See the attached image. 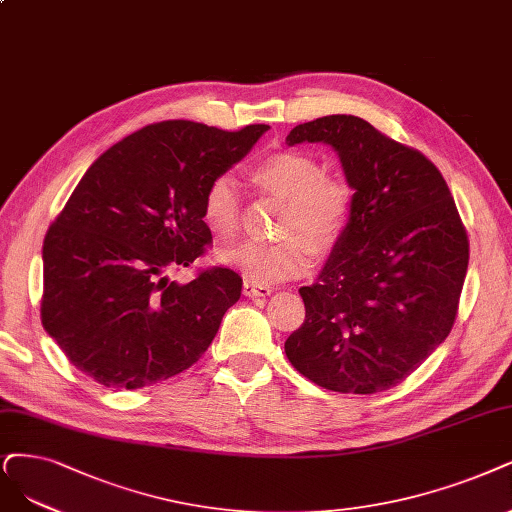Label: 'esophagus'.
I'll return each mask as SVG.
<instances>
[{"mask_svg": "<svg viewBox=\"0 0 512 512\" xmlns=\"http://www.w3.org/2000/svg\"><path fill=\"white\" fill-rule=\"evenodd\" d=\"M242 293H244V297H268L272 293V287L255 285V282H251V280H244Z\"/></svg>", "mask_w": 512, "mask_h": 512, "instance_id": "34e87169", "label": "esophagus"}]
</instances>
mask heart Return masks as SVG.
<instances>
[{
  "instance_id": "1",
  "label": "heart",
  "mask_w": 512,
  "mask_h": 512,
  "mask_svg": "<svg viewBox=\"0 0 512 512\" xmlns=\"http://www.w3.org/2000/svg\"><path fill=\"white\" fill-rule=\"evenodd\" d=\"M261 192L285 200L276 242H242L225 246L219 261L257 285H276L304 276L312 268V251L331 255L346 238L354 217L356 194L339 173L301 149H278L249 168ZM242 200L234 177L217 175L206 185L202 219L217 236L230 238L240 227Z\"/></svg>"
}]
</instances>
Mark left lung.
<instances>
[{"instance_id": "1", "label": "left lung", "mask_w": 512, "mask_h": 512, "mask_svg": "<svg viewBox=\"0 0 512 512\" xmlns=\"http://www.w3.org/2000/svg\"><path fill=\"white\" fill-rule=\"evenodd\" d=\"M337 149L354 217L320 280L299 293L306 320L285 342L320 388L375 394L418 369L451 333L468 270V234L449 187L422 151L356 116L295 126L287 143Z\"/></svg>"}]
</instances>
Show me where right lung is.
<instances>
[{
  "label": "right lung",
  "instance_id": "1",
  "mask_svg": "<svg viewBox=\"0 0 512 512\" xmlns=\"http://www.w3.org/2000/svg\"><path fill=\"white\" fill-rule=\"evenodd\" d=\"M268 128L166 120L86 170L44 238L42 325L69 363L107 388L135 390L200 361L242 278L225 266L198 270L187 285L168 274L211 246L206 185Z\"/></svg>",
  "mask_w": 512,
  "mask_h": 512
}]
</instances>
